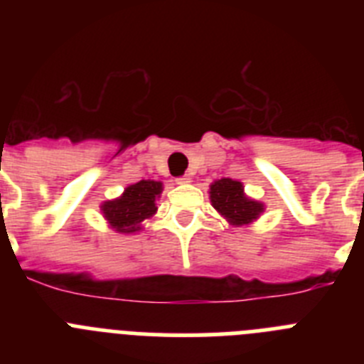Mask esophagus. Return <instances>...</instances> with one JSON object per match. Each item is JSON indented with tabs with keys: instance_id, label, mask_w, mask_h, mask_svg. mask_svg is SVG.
I'll return each mask as SVG.
<instances>
[{
	"instance_id": "1",
	"label": "esophagus",
	"mask_w": 364,
	"mask_h": 364,
	"mask_svg": "<svg viewBox=\"0 0 364 364\" xmlns=\"http://www.w3.org/2000/svg\"><path fill=\"white\" fill-rule=\"evenodd\" d=\"M189 182H191V176L189 175L178 176V178H176V184H189Z\"/></svg>"
}]
</instances>
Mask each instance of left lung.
Masks as SVG:
<instances>
[{
	"label": "left lung",
	"instance_id": "left-lung-1",
	"mask_svg": "<svg viewBox=\"0 0 364 364\" xmlns=\"http://www.w3.org/2000/svg\"><path fill=\"white\" fill-rule=\"evenodd\" d=\"M211 205L231 226L252 224L264 211V204L246 197L242 182L233 178L215 180L210 186Z\"/></svg>",
	"mask_w": 364,
	"mask_h": 364
}]
</instances>
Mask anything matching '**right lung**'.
Segmentation results:
<instances>
[{
  "instance_id": "add662e5",
  "label": "right lung",
  "mask_w": 364,
  "mask_h": 364,
  "mask_svg": "<svg viewBox=\"0 0 364 364\" xmlns=\"http://www.w3.org/2000/svg\"><path fill=\"white\" fill-rule=\"evenodd\" d=\"M162 193V182L140 180L125 188L120 197L100 205L109 226L118 233L142 230V222L156 213V198Z\"/></svg>"
}]
</instances>
